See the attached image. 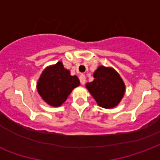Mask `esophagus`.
Returning <instances> with one entry per match:
<instances>
[{"label":"esophagus","instance_id":"obj_1","mask_svg":"<svg viewBox=\"0 0 160 160\" xmlns=\"http://www.w3.org/2000/svg\"><path fill=\"white\" fill-rule=\"evenodd\" d=\"M80 83H81V85H84V84L86 83V76H85L84 74H80Z\"/></svg>","mask_w":160,"mask_h":160}]
</instances>
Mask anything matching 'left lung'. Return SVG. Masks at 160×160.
Here are the masks:
<instances>
[{
    "label": "left lung",
    "instance_id": "obj_1",
    "mask_svg": "<svg viewBox=\"0 0 160 160\" xmlns=\"http://www.w3.org/2000/svg\"><path fill=\"white\" fill-rule=\"evenodd\" d=\"M93 77V81L86 84V87L98 105L104 109L118 106L126 91L120 74L111 67L99 66Z\"/></svg>",
    "mask_w": 160,
    "mask_h": 160
}]
</instances>
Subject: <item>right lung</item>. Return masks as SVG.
Listing matches in <instances>:
<instances>
[{
  "instance_id": "right-lung-1",
  "label": "right lung",
  "mask_w": 160,
  "mask_h": 160,
  "mask_svg": "<svg viewBox=\"0 0 160 160\" xmlns=\"http://www.w3.org/2000/svg\"><path fill=\"white\" fill-rule=\"evenodd\" d=\"M79 86V78L71 75L62 62H58L44 68L38 80L37 90L46 104L52 107H59Z\"/></svg>"
}]
</instances>
